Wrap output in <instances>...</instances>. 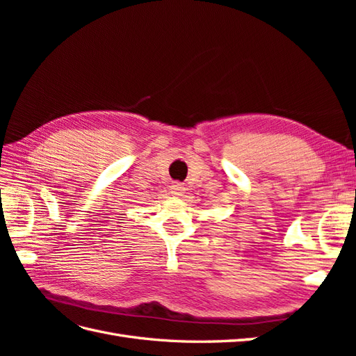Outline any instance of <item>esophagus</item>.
<instances>
[{
	"label": "esophagus",
	"mask_w": 356,
	"mask_h": 356,
	"mask_svg": "<svg viewBox=\"0 0 356 356\" xmlns=\"http://www.w3.org/2000/svg\"><path fill=\"white\" fill-rule=\"evenodd\" d=\"M170 190H172V193H174V195H177V196H181L182 193L186 191V188H184V186L182 184H179V182H174V184L170 186Z\"/></svg>",
	"instance_id": "34e87169"
}]
</instances>
